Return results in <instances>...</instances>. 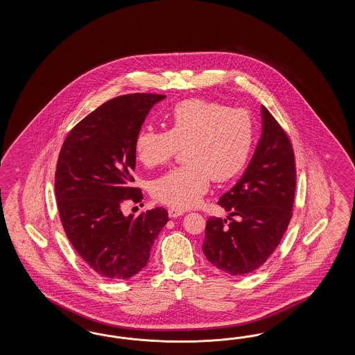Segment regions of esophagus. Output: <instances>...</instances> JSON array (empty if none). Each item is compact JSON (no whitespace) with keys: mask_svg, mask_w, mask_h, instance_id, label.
I'll use <instances>...</instances> for the list:
<instances>
[{"mask_svg":"<svg viewBox=\"0 0 355 355\" xmlns=\"http://www.w3.org/2000/svg\"><path fill=\"white\" fill-rule=\"evenodd\" d=\"M168 214H169V217H172V218H175V217H180V216H182L184 214V211L182 209H178V208H169L168 209Z\"/></svg>","mask_w":355,"mask_h":355,"instance_id":"esophagus-1","label":"esophagus"}]
</instances>
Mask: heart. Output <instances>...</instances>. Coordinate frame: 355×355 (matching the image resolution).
<instances>
[{"instance_id":"heart-1","label":"heart","mask_w":355,"mask_h":355,"mask_svg":"<svg viewBox=\"0 0 355 355\" xmlns=\"http://www.w3.org/2000/svg\"><path fill=\"white\" fill-rule=\"evenodd\" d=\"M255 125L246 109L223 103L189 98L169 113V129L143 128L135 137V155L144 166L171 162L183 147L186 164L156 180L153 196L173 208H190L207 193L211 178L226 182L248 164Z\"/></svg>"}]
</instances>
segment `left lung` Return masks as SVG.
Here are the masks:
<instances>
[{
	"label": "left lung",
	"instance_id": "obj_1",
	"mask_svg": "<svg viewBox=\"0 0 355 355\" xmlns=\"http://www.w3.org/2000/svg\"><path fill=\"white\" fill-rule=\"evenodd\" d=\"M261 119V138L246 172L217 202L230 212V221L209 217L205 225V257L232 276H243L263 266L279 246L293 216L297 171L291 138L264 105Z\"/></svg>",
	"mask_w": 355,
	"mask_h": 355
}]
</instances>
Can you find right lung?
I'll list each match as a JSON object with an SVG mask.
<instances>
[{
  "label": "right lung",
  "instance_id": "right-lung-1",
  "mask_svg": "<svg viewBox=\"0 0 355 355\" xmlns=\"http://www.w3.org/2000/svg\"><path fill=\"white\" fill-rule=\"evenodd\" d=\"M159 94L114 97L76 123L60 150L54 189L64 233L100 276L126 279L146 267L169 221L162 207L123 216L126 200L143 199L135 181V137Z\"/></svg>",
  "mask_w": 355,
  "mask_h": 355
}]
</instances>
